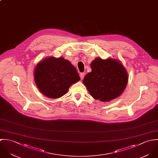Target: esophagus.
Returning a JSON list of instances; mask_svg holds the SVG:
<instances>
[{
	"label": "esophagus",
	"instance_id": "34e87169",
	"mask_svg": "<svg viewBox=\"0 0 158 158\" xmlns=\"http://www.w3.org/2000/svg\"><path fill=\"white\" fill-rule=\"evenodd\" d=\"M84 76H85V73H82L80 74V77H81V79L82 80L84 77Z\"/></svg>",
	"mask_w": 158,
	"mask_h": 158
}]
</instances>
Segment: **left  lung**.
Returning a JSON list of instances; mask_svg holds the SVG:
<instances>
[{
  "mask_svg": "<svg viewBox=\"0 0 158 158\" xmlns=\"http://www.w3.org/2000/svg\"><path fill=\"white\" fill-rule=\"evenodd\" d=\"M90 67L92 71L85 75L83 83L95 99L109 102L123 92L127 84L128 74L119 60L96 58Z\"/></svg>",
  "mask_w": 158,
  "mask_h": 158,
  "instance_id": "obj_1",
  "label": "left lung"
}]
</instances>
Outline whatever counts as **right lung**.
<instances>
[{
  "label": "right lung",
  "instance_id": "add662e5",
  "mask_svg": "<svg viewBox=\"0 0 158 158\" xmlns=\"http://www.w3.org/2000/svg\"><path fill=\"white\" fill-rule=\"evenodd\" d=\"M34 79L43 95L56 99L66 94L69 87L81 78L69 61L63 57H49L36 64Z\"/></svg>",
  "mask_w": 158,
  "mask_h": 158
}]
</instances>
